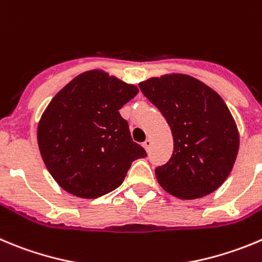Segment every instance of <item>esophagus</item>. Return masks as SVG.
<instances>
[{"label":"esophagus","instance_id":"34e87169","mask_svg":"<svg viewBox=\"0 0 262 262\" xmlns=\"http://www.w3.org/2000/svg\"><path fill=\"white\" fill-rule=\"evenodd\" d=\"M143 147H144V149H145V150H149V148L152 147V139L148 138L147 140L144 141V143H143Z\"/></svg>","mask_w":262,"mask_h":262}]
</instances>
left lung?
I'll list each match as a JSON object with an SVG mask.
<instances>
[{
    "mask_svg": "<svg viewBox=\"0 0 262 262\" xmlns=\"http://www.w3.org/2000/svg\"><path fill=\"white\" fill-rule=\"evenodd\" d=\"M158 107L174 141L167 164L155 170L170 195L195 200L220 188L231 172L239 150L236 122L220 95L186 74H165L139 83Z\"/></svg>",
    "mask_w": 262,
    "mask_h": 262,
    "instance_id": "8db88e82",
    "label": "left lung"
}]
</instances>
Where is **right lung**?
Returning <instances> with one entry per match:
<instances>
[{"label": "right lung", "mask_w": 262, "mask_h": 262, "mask_svg": "<svg viewBox=\"0 0 262 262\" xmlns=\"http://www.w3.org/2000/svg\"><path fill=\"white\" fill-rule=\"evenodd\" d=\"M138 93L134 84L90 70L52 98L38 121L37 144L61 188L76 198H100L123 183L133 161L147 156L119 114Z\"/></svg>", "instance_id": "obj_1"}]
</instances>
